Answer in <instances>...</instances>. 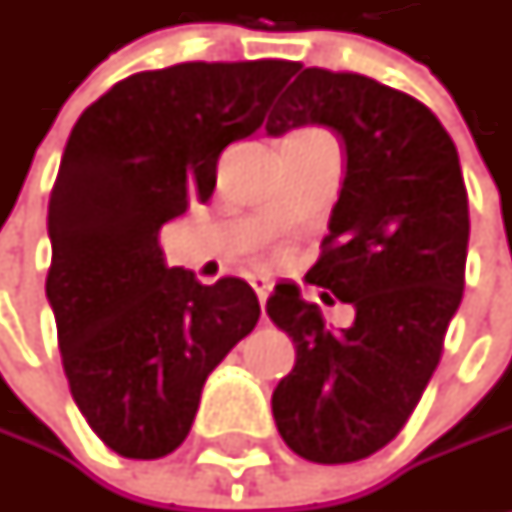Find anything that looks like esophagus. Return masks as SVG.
Masks as SVG:
<instances>
[{"label":"esophagus","instance_id":"obj_1","mask_svg":"<svg viewBox=\"0 0 512 512\" xmlns=\"http://www.w3.org/2000/svg\"><path fill=\"white\" fill-rule=\"evenodd\" d=\"M250 287L256 290V296H259V305L265 307L267 296H270V290H273V279H270V276H253V279H250Z\"/></svg>","mask_w":512,"mask_h":512}]
</instances>
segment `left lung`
<instances>
[{
	"instance_id": "left-lung-1",
	"label": "left lung",
	"mask_w": 512,
	"mask_h": 512,
	"mask_svg": "<svg viewBox=\"0 0 512 512\" xmlns=\"http://www.w3.org/2000/svg\"><path fill=\"white\" fill-rule=\"evenodd\" d=\"M305 125L336 130L344 148L342 193L305 279L356 319L333 330L293 282L276 285L267 316L293 339L296 364L273 390V419L302 459L347 464L399 436L442 359L464 293L467 190L442 122L370 76L302 70L265 130Z\"/></svg>"
}]
</instances>
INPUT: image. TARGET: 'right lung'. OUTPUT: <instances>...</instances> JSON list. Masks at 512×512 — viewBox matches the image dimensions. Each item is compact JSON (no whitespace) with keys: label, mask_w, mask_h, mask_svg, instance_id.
Wrapping results in <instances>:
<instances>
[{"label":"right lung","mask_w":512,"mask_h":512,"mask_svg":"<svg viewBox=\"0 0 512 512\" xmlns=\"http://www.w3.org/2000/svg\"><path fill=\"white\" fill-rule=\"evenodd\" d=\"M299 62H182L142 70L70 130L50 190V270L70 396L125 459L185 442L213 367L259 322L245 279L202 285L165 265L159 230L216 187L230 142L262 128Z\"/></svg>","instance_id":"obj_1"}]
</instances>
